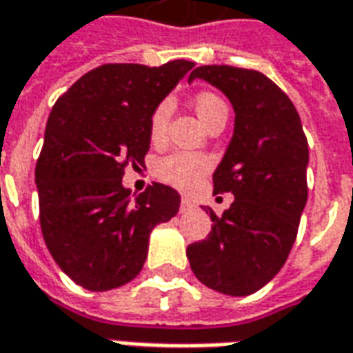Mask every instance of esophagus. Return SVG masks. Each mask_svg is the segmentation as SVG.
Here are the masks:
<instances>
[{
  "instance_id": "esophagus-1",
  "label": "esophagus",
  "mask_w": 353,
  "mask_h": 353,
  "mask_svg": "<svg viewBox=\"0 0 353 353\" xmlns=\"http://www.w3.org/2000/svg\"><path fill=\"white\" fill-rule=\"evenodd\" d=\"M192 208H194V204H192L191 200L183 199L181 200V204H179V212H181V214H189V212H192Z\"/></svg>"
}]
</instances>
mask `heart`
<instances>
[{
	"instance_id": "b5f03b06",
	"label": "heart",
	"mask_w": 353,
	"mask_h": 353,
	"mask_svg": "<svg viewBox=\"0 0 353 353\" xmlns=\"http://www.w3.org/2000/svg\"><path fill=\"white\" fill-rule=\"evenodd\" d=\"M194 109L199 117L208 124L215 115L227 111V103L214 92H200L194 98ZM170 113H172V100H162L151 113L149 119V136L161 139L166 134ZM212 170V161L206 154L200 153H174L162 157L154 164V174L164 183L176 187L179 191H192L196 189L202 177Z\"/></svg>"
}]
</instances>
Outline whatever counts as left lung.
<instances>
[{
	"label": "left lung",
	"instance_id": "obj_1",
	"mask_svg": "<svg viewBox=\"0 0 353 353\" xmlns=\"http://www.w3.org/2000/svg\"><path fill=\"white\" fill-rule=\"evenodd\" d=\"M234 109V132L214 172V192L234 202L221 217L208 208L212 232L187 248L204 285L230 296L259 291L280 272L295 244L308 199V141L293 101L266 75L232 65H200Z\"/></svg>",
	"mask_w": 353,
	"mask_h": 353
}]
</instances>
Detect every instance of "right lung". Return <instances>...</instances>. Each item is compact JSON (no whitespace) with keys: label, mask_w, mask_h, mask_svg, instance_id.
Returning a JSON list of instances; mask_svg holds the SVG:
<instances>
[{"label":"right lung","mask_w":353,"mask_h":353,"mask_svg":"<svg viewBox=\"0 0 353 353\" xmlns=\"http://www.w3.org/2000/svg\"><path fill=\"white\" fill-rule=\"evenodd\" d=\"M192 65H100L50 111L35 166L39 221L52 259L81 288L109 291L134 280L151 230L177 214L176 189L153 183L132 194L123 176L128 164L143 166L151 113Z\"/></svg>","instance_id":"1"}]
</instances>
